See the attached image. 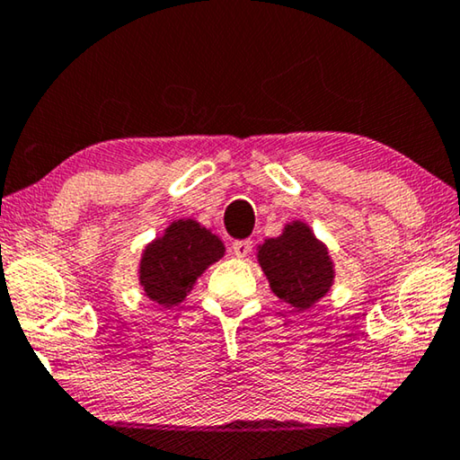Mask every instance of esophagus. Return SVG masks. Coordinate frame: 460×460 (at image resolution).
I'll return each mask as SVG.
<instances>
[{
  "label": "esophagus",
  "instance_id": "esophagus-1",
  "mask_svg": "<svg viewBox=\"0 0 460 460\" xmlns=\"http://www.w3.org/2000/svg\"><path fill=\"white\" fill-rule=\"evenodd\" d=\"M231 252L235 253L237 258H245L247 253L252 252V242H250V239H243V242H235L231 245Z\"/></svg>",
  "mask_w": 460,
  "mask_h": 460
}]
</instances>
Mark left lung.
Returning a JSON list of instances; mask_svg holds the SVG:
<instances>
[{
	"mask_svg": "<svg viewBox=\"0 0 460 460\" xmlns=\"http://www.w3.org/2000/svg\"><path fill=\"white\" fill-rule=\"evenodd\" d=\"M258 258L274 293L296 309L311 307L332 287L327 250L303 223L288 225L280 237L268 239Z\"/></svg>",
	"mask_w": 460,
	"mask_h": 460,
	"instance_id": "left-lung-1",
	"label": "left lung"
}]
</instances>
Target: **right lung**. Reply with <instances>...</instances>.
<instances>
[{
  "label": "right lung",
  "mask_w": 460,
  "mask_h": 460,
  "mask_svg": "<svg viewBox=\"0 0 460 460\" xmlns=\"http://www.w3.org/2000/svg\"><path fill=\"white\" fill-rule=\"evenodd\" d=\"M221 239L199 223L178 221L162 239L151 243L143 253L141 284L145 293L159 305L172 307L186 296L196 279L223 258Z\"/></svg>",
  "instance_id": "right-lung-1"
}]
</instances>
